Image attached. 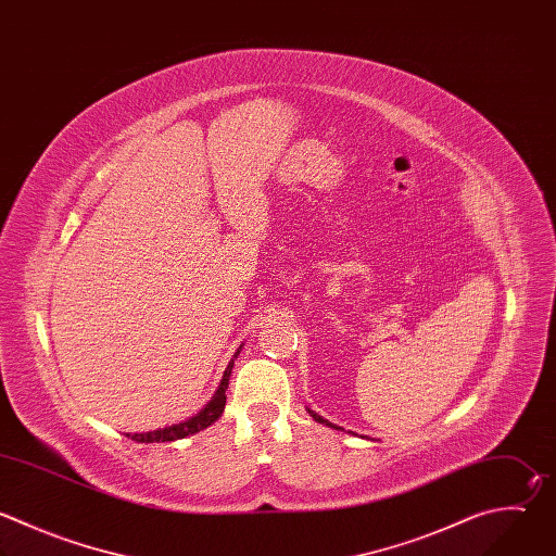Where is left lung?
Here are the masks:
<instances>
[{"mask_svg": "<svg viewBox=\"0 0 556 556\" xmlns=\"http://www.w3.org/2000/svg\"><path fill=\"white\" fill-rule=\"evenodd\" d=\"M307 413H309V415H312V417H314V419H316V421H318V424H325V426H329V428H336V426H331V424H329V421H325V419H323V417H320V415H316V413H314V410H307ZM336 430H340V428H336Z\"/></svg>", "mask_w": 556, "mask_h": 556, "instance_id": "left-lung-1", "label": "left lung"}]
</instances>
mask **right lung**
I'll use <instances>...</instances> for the list:
<instances>
[{
  "mask_svg": "<svg viewBox=\"0 0 556 556\" xmlns=\"http://www.w3.org/2000/svg\"><path fill=\"white\" fill-rule=\"evenodd\" d=\"M231 366H233V362H229V366H227V371H225V376H223V382H220L218 393L214 395V400H212L197 417H192V419H188V421H182V424H176V426H169V428H163V430H152V432H143V434H126V437H130V439L137 441V443H167V441L185 439V437L197 434V432L210 428L216 419H220V415H223V410H225V404H227L225 391H227V387H229Z\"/></svg>",
  "mask_w": 556,
  "mask_h": 556,
  "instance_id": "add662e5",
  "label": "right lung"
}]
</instances>
